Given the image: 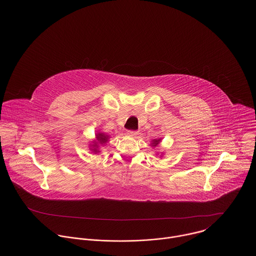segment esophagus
<instances>
[{"label": "esophagus", "instance_id": "esophagus-1", "mask_svg": "<svg viewBox=\"0 0 256 256\" xmlns=\"http://www.w3.org/2000/svg\"><path fill=\"white\" fill-rule=\"evenodd\" d=\"M128 135H130V136H132L134 138H136L137 135H138V132H135V130H128Z\"/></svg>", "mask_w": 256, "mask_h": 256}]
</instances>
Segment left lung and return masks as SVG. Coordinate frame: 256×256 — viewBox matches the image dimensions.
<instances>
[{
    "label": "left lung",
    "mask_w": 256,
    "mask_h": 256,
    "mask_svg": "<svg viewBox=\"0 0 256 256\" xmlns=\"http://www.w3.org/2000/svg\"><path fill=\"white\" fill-rule=\"evenodd\" d=\"M159 142H160V139H154V142L152 143V146H156L159 144Z\"/></svg>",
    "instance_id": "8db88e82"
}]
</instances>
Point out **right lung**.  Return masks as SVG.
<instances>
[{"mask_svg": "<svg viewBox=\"0 0 256 256\" xmlns=\"http://www.w3.org/2000/svg\"><path fill=\"white\" fill-rule=\"evenodd\" d=\"M96 138H97L98 142H96L95 144H93L92 146H93V152H95V154H97L98 152V144H100V145H104V144H106V142H108V135H106L104 134H102V132H98L96 135Z\"/></svg>", "mask_w": 256, "mask_h": 256, "instance_id": "add662e5", "label": "right lung"}]
</instances>
